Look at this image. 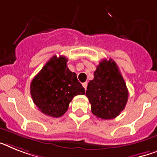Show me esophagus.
<instances>
[{
    "mask_svg": "<svg viewBox=\"0 0 157 157\" xmlns=\"http://www.w3.org/2000/svg\"><path fill=\"white\" fill-rule=\"evenodd\" d=\"M82 85H83V87L85 88V90H86V89H87V85H88L87 81H86V82H84V83H83Z\"/></svg>",
    "mask_w": 157,
    "mask_h": 157,
    "instance_id": "34e87169",
    "label": "esophagus"
}]
</instances>
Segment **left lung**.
<instances>
[{
  "mask_svg": "<svg viewBox=\"0 0 157 157\" xmlns=\"http://www.w3.org/2000/svg\"><path fill=\"white\" fill-rule=\"evenodd\" d=\"M85 95L97 118L112 119L120 114L127 104L128 90L114 60L103 59L99 63Z\"/></svg>",
  "mask_w": 157,
  "mask_h": 157,
  "instance_id": "obj_1",
  "label": "left lung"
}]
</instances>
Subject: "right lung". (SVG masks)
Returning <instances> with one entry per match:
<instances>
[{"instance_id": "add662e5", "label": "right lung", "mask_w": 157, "mask_h": 157, "mask_svg": "<svg viewBox=\"0 0 157 157\" xmlns=\"http://www.w3.org/2000/svg\"><path fill=\"white\" fill-rule=\"evenodd\" d=\"M67 62L66 57L54 56L31 81L33 101L46 115L61 117L75 96L85 94V89L76 73L68 69Z\"/></svg>"}]
</instances>
